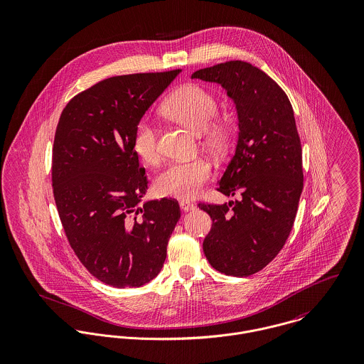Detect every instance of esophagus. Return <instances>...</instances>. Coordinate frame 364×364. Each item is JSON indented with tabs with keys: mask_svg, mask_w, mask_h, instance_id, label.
Here are the masks:
<instances>
[{
	"mask_svg": "<svg viewBox=\"0 0 364 364\" xmlns=\"http://www.w3.org/2000/svg\"><path fill=\"white\" fill-rule=\"evenodd\" d=\"M179 206H181V208H182L183 211H189V210H193V208H195V205H193L192 202H188V200H181Z\"/></svg>",
	"mask_w": 364,
	"mask_h": 364,
	"instance_id": "34e87169",
	"label": "esophagus"
}]
</instances>
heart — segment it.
I'll return each instance as SVG.
<instances>
[{
  "label": "heart",
  "instance_id": "1",
  "mask_svg": "<svg viewBox=\"0 0 364 364\" xmlns=\"http://www.w3.org/2000/svg\"><path fill=\"white\" fill-rule=\"evenodd\" d=\"M162 109L169 117L185 124L192 132L202 133V140L210 149L221 150L227 146L230 127L224 120L215 119L218 102L205 87L199 84L179 87L169 95ZM132 144L143 162L154 165L161 159L158 129L151 119L143 117L137 122ZM211 173L213 166L205 158L172 162L156 176V192L162 196L178 199L193 198L210 179Z\"/></svg>",
  "mask_w": 364,
  "mask_h": 364
}]
</instances>
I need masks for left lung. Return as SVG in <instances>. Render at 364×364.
I'll list each match as a JSON object with an SVG mask.
<instances>
[{
	"mask_svg": "<svg viewBox=\"0 0 364 364\" xmlns=\"http://www.w3.org/2000/svg\"><path fill=\"white\" fill-rule=\"evenodd\" d=\"M192 78L221 84L240 120L235 156L217 191L241 200L198 205L213 221L203 252L224 274L251 276L284 247L297 214L304 173L294 112L277 82L247 61L220 63Z\"/></svg>",
	"mask_w": 364,
	"mask_h": 364,
	"instance_id": "8db88e82",
	"label": "left lung"
}]
</instances>
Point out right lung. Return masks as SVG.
Masks as SVG:
<instances>
[{"label": "right lung", "mask_w": 364, "mask_h": 364, "mask_svg": "<svg viewBox=\"0 0 364 364\" xmlns=\"http://www.w3.org/2000/svg\"><path fill=\"white\" fill-rule=\"evenodd\" d=\"M181 70L110 77L61 112L53 144V196L85 269L112 287H140L159 273L181 217L175 199L140 206L149 181L133 150L137 122Z\"/></svg>", "instance_id": "obj_1"}]
</instances>
